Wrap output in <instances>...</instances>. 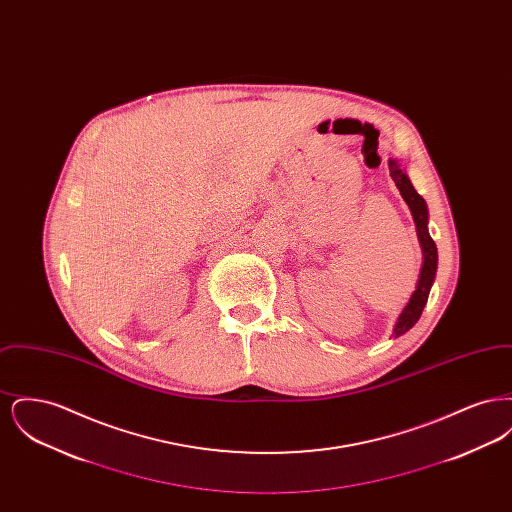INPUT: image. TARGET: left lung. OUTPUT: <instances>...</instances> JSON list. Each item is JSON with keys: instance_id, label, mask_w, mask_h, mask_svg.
I'll return each instance as SVG.
<instances>
[{"instance_id": "1", "label": "left lung", "mask_w": 512, "mask_h": 512, "mask_svg": "<svg viewBox=\"0 0 512 512\" xmlns=\"http://www.w3.org/2000/svg\"><path fill=\"white\" fill-rule=\"evenodd\" d=\"M388 165H390L391 178H393L397 190L401 192L405 203L411 209V215H413L414 224H416L418 242H420L422 255H424L416 290L411 295L407 307L401 311V315H399L397 322H395V328H393V336L399 338V336H403L405 332H409L413 328L414 324L418 322L420 315H422L424 307H426L430 288L434 284L436 270H438V247H436L434 240L430 238V232H428V207H426L424 197L414 190L407 172H405L403 165L397 159H390Z\"/></svg>"}]
</instances>
